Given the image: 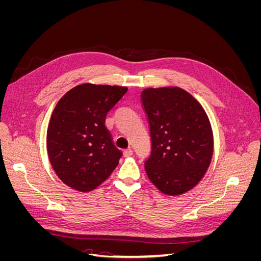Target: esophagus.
Listing matches in <instances>:
<instances>
[{
	"mask_svg": "<svg viewBox=\"0 0 261 261\" xmlns=\"http://www.w3.org/2000/svg\"><path fill=\"white\" fill-rule=\"evenodd\" d=\"M124 156H130V155H133V150L130 149V148H128V149H126V150H124Z\"/></svg>",
	"mask_w": 261,
	"mask_h": 261,
	"instance_id": "obj_1",
	"label": "esophagus"
}]
</instances>
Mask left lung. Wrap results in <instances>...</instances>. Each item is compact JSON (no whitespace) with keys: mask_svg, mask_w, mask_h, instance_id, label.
<instances>
[{"mask_svg":"<svg viewBox=\"0 0 261 261\" xmlns=\"http://www.w3.org/2000/svg\"><path fill=\"white\" fill-rule=\"evenodd\" d=\"M141 101L151 139L147 175L163 194H184L198 184L211 162L209 118L199 102L178 87L145 89Z\"/></svg>","mask_w":261,"mask_h":261,"instance_id":"left-lung-1","label":"left lung"}]
</instances>
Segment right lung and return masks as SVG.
I'll return each instance as SVG.
<instances>
[{"mask_svg":"<svg viewBox=\"0 0 261 261\" xmlns=\"http://www.w3.org/2000/svg\"><path fill=\"white\" fill-rule=\"evenodd\" d=\"M126 91L125 87L83 84L55 106L46 149L53 170L67 186L92 191L116 168L123 153L113 144L106 117Z\"/></svg>","mask_w":261,"mask_h":261,"instance_id":"obj_1","label":"right lung"}]
</instances>
